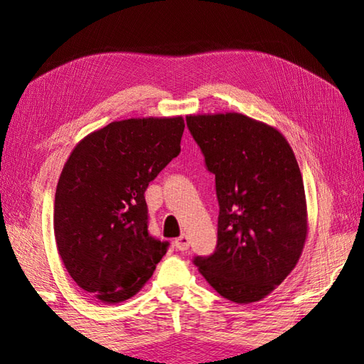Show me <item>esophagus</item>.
I'll return each instance as SVG.
<instances>
[{"label": "esophagus", "mask_w": 364, "mask_h": 364, "mask_svg": "<svg viewBox=\"0 0 364 364\" xmlns=\"http://www.w3.org/2000/svg\"><path fill=\"white\" fill-rule=\"evenodd\" d=\"M175 247L180 252H186L188 249H189V244H191V241H189V237L186 236V235H181L180 237H176L175 239Z\"/></svg>", "instance_id": "obj_1"}]
</instances>
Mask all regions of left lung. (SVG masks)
I'll list each match as a JSON object with an SVG mask.
<instances>
[{
    "label": "left lung",
    "mask_w": 364,
    "mask_h": 364,
    "mask_svg": "<svg viewBox=\"0 0 364 364\" xmlns=\"http://www.w3.org/2000/svg\"><path fill=\"white\" fill-rule=\"evenodd\" d=\"M186 123L215 175L219 202L215 250L192 262L222 297L258 301L304 250L306 203L296 156L282 133L242 114L189 115Z\"/></svg>",
    "instance_id": "left-lung-1"
}]
</instances>
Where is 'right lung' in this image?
Returning a JSON list of instances; mask_svg holds the SVG:
<instances>
[{"label": "right lung", "instance_id": "obj_1", "mask_svg": "<svg viewBox=\"0 0 364 364\" xmlns=\"http://www.w3.org/2000/svg\"><path fill=\"white\" fill-rule=\"evenodd\" d=\"M183 117L128 119L75 146L54 197V237L67 272L105 304L133 297L168 242L149 231L145 191L180 154Z\"/></svg>", "mask_w": 364, "mask_h": 364}]
</instances>
